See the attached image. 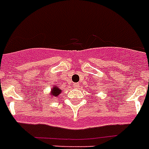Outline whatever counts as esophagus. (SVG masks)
I'll use <instances>...</instances> for the list:
<instances>
[{
    "instance_id": "esophagus-1",
    "label": "esophagus",
    "mask_w": 149,
    "mask_h": 149,
    "mask_svg": "<svg viewBox=\"0 0 149 149\" xmlns=\"http://www.w3.org/2000/svg\"><path fill=\"white\" fill-rule=\"evenodd\" d=\"M73 86H74L75 88H78V87H79V84H78V83H74V84H73Z\"/></svg>"
}]
</instances>
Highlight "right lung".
<instances>
[{
	"mask_svg": "<svg viewBox=\"0 0 149 149\" xmlns=\"http://www.w3.org/2000/svg\"><path fill=\"white\" fill-rule=\"evenodd\" d=\"M61 93V90L58 87V86H54V87L51 89V92H50V96L52 97H58Z\"/></svg>",
	"mask_w": 149,
	"mask_h": 149,
	"instance_id": "add662e5",
	"label": "right lung"
}]
</instances>
